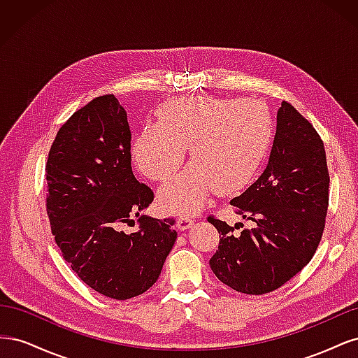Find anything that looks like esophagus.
I'll return each instance as SVG.
<instances>
[{"instance_id": "1", "label": "esophagus", "mask_w": 358, "mask_h": 358, "mask_svg": "<svg viewBox=\"0 0 358 358\" xmlns=\"http://www.w3.org/2000/svg\"><path fill=\"white\" fill-rule=\"evenodd\" d=\"M192 224H194V221H192V218H189V216H182V218L178 220L179 230H188Z\"/></svg>"}]
</instances>
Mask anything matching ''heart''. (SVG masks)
I'll return each instance as SVG.
<instances>
[{"mask_svg": "<svg viewBox=\"0 0 358 358\" xmlns=\"http://www.w3.org/2000/svg\"><path fill=\"white\" fill-rule=\"evenodd\" d=\"M158 124L148 125L134 142L140 171L164 182L185 158L192 162L159 191L162 208L179 215L196 213L210 194H234L246 188L267 157L273 117L255 100L192 95L164 101Z\"/></svg>", "mask_w": 358, "mask_h": 358, "instance_id": "1", "label": "heart"}]
</instances>
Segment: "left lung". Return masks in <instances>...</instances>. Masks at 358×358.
Returning a JSON list of instances; mask_svg holds the SVG:
<instances>
[{
	"label": "left lung",
	"instance_id": "left-lung-1",
	"mask_svg": "<svg viewBox=\"0 0 358 358\" xmlns=\"http://www.w3.org/2000/svg\"><path fill=\"white\" fill-rule=\"evenodd\" d=\"M330 176L324 143L308 119L282 101L268 164L230 204L255 222L230 227L208 216L220 233L210 268L222 284L266 294L287 284L305 267L321 242L329 208Z\"/></svg>",
	"mask_w": 358,
	"mask_h": 358
}]
</instances>
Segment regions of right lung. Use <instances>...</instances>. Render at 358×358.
<instances>
[{"mask_svg": "<svg viewBox=\"0 0 358 358\" xmlns=\"http://www.w3.org/2000/svg\"><path fill=\"white\" fill-rule=\"evenodd\" d=\"M46 210L62 257L100 294L127 300L143 294L176 242L175 220L142 215L136 233L122 225L154 201L131 169V131L113 94L76 110L50 146Z\"/></svg>", "mask_w": 358, "mask_h": 358, "instance_id": "obj_1", "label": "right lung"}]
</instances>
